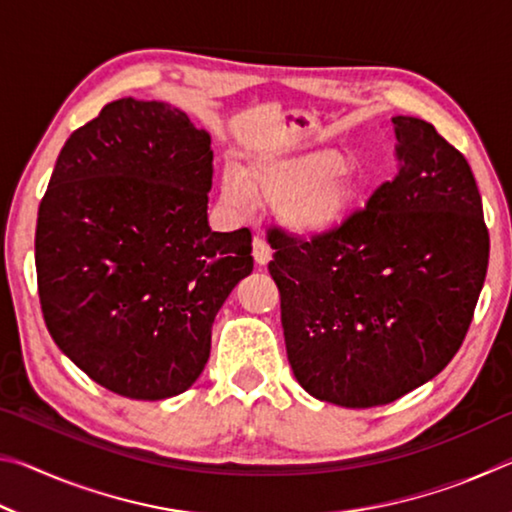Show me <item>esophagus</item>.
I'll return each instance as SVG.
<instances>
[{"mask_svg": "<svg viewBox=\"0 0 512 512\" xmlns=\"http://www.w3.org/2000/svg\"><path fill=\"white\" fill-rule=\"evenodd\" d=\"M253 257L259 266H266L271 262V248H268V244L262 237L253 239Z\"/></svg>", "mask_w": 512, "mask_h": 512, "instance_id": "34e87169", "label": "esophagus"}]
</instances>
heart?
<instances>
[{
	"instance_id": "obj_1",
	"label": "heart",
	"mask_w": 512,
	"mask_h": 512,
	"mask_svg": "<svg viewBox=\"0 0 512 512\" xmlns=\"http://www.w3.org/2000/svg\"><path fill=\"white\" fill-rule=\"evenodd\" d=\"M223 201L248 212L253 201L280 205V219L307 239L334 235L366 198V183L341 151H318L300 158L273 160L241 171L225 167Z\"/></svg>"
}]
</instances>
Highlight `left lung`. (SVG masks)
<instances>
[{
    "label": "left lung",
    "mask_w": 512,
    "mask_h": 512,
    "mask_svg": "<svg viewBox=\"0 0 512 512\" xmlns=\"http://www.w3.org/2000/svg\"><path fill=\"white\" fill-rule=\"evenodd\" d=\"M395 178L334 235L271 230L287 357L316 400L370 409L427 384L461 348L488 271L472 169L436 128L393 117Z\"/></svg>",
    "instance_id": "8db88e82"
}]
</instances>
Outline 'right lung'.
Listing matches in <instances>:
<instances>
[{
	"mask_svg": "<svg viewBox=\"0 0 512 512\" xmlns=\"http://www.w3.org/2000/svg\"><path fill=\"white\" fill-rule=\"evenodd\" d=\"M212 155L183 110L126 97L69 135L40 201L51 339L121 397L185 393L210 359L214 316L253 271L250 230L207 223Z\"/></svg>",
	"mask_w": 512,
	"mask_h": 512,
	"instance_id": "obj_1",
	"label": "right lung"
}]
</instances>
